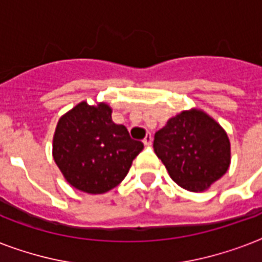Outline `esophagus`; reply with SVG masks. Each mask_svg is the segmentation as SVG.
Here are the masks:
<instances>
[{
	"label": "esophagus",
	"mask_w": 262,
	"mask_h": 262,
	"mask_svg": "<svg viewBox=\"0 0 262 262\" xmlns=\"http://www.w3.org/2000/svg\"><path fill=\"white\" fill-rule=\"evenodd\" d=\"M143 143H144V145H151V143H152V136L151 135H147L145 136V139L143 140Z\"/></svg>",
	"instance_id": "1"
}]
</instances>
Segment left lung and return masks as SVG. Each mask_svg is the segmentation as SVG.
Returning a JSON list of instances; mask_svg holds the SVG:
<instances>
[{
    "mask_svg": "<svg viewBox=\"0 0 262 262\" xmlns=\"http://www.w3.org/2000/svg\"><path fill=\"white\" fill-rule=\"evenodd\" d=\"M155 154L175 183L204 191L227 172L231 144L220 123L197 107L183 110L156 132Z\"/></svg>",
    "mask_w": 262,
    "mask_h": 262,
    "instance_id": "left-lung-1",
    "label": "left lung"
}]
</instances>
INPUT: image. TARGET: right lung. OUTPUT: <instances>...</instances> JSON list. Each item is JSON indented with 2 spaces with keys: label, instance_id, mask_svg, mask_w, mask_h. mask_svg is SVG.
<instances>
[{
  "label": "right lung",
  "instance_id": "1",
  "mask_svg": "<svg viewBox=\"0 0 262 262\" xmlns=\"http://www.w3.org/2000/svg\"><path fill=\"white\" fill-rule=\"evenodd\" d=\"M106 102L76 104L58 119L53 158L71 186L103 194L122 182L143 143L132 140L123 125L111 119Z\"/></svg>",
  "mask_w": 262,
  "mask_h": 262
}]
</instances>
